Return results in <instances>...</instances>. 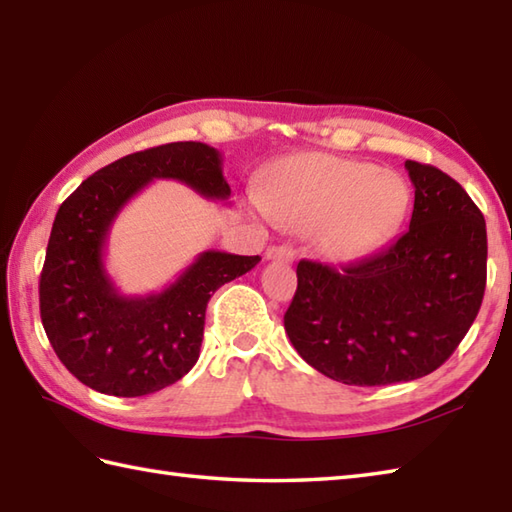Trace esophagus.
Here are the masks:
<instances>
[{"mask_svg": "<svg viewBox=\"0 0 512 512\" xmlns=\"http://www.w3.org/2000/svg\"><path fill=\"white\" fill-rule=\"evenodd\" d=\"M266 259H284V262H292V259H295V250L290 246H270L266 250Z\"/></svg>", "mask_w": 512, "mask_h": 512, "instance_id": "obj_1", "label": "esophagus"}]
</instances>
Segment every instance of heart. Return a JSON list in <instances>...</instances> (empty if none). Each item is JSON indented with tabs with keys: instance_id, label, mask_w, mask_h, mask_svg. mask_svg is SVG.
<instances>
[{
	"instance_id": "heart-1",
	"label": "heart",
	"mask_w": 512,
	"mask_h": 512,
	"mask_svg": "<svg viewBox=\"0 0 512 512\" xmlns=\"http://www.w3.org/2000/svg\"><path fill=\"white\" fill-rule=\"evenodd\" d=\"M259 209L279 224L310 231L334 262L372 253L400 226L409 187L396 171L325 154L288 158L270 173Z\"/></svg>"
}]
</instances>
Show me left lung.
Instances as JSON below:
<instances>
[{
  "label": "left lung",
  "instance_id": "8db88e82",
  "mask_svg": "<svg viewBox=\"0 0 512 512\" xmlns=\"http://www.w3.org/2000/svg\"><path fill=\"white\" fill-rule=\"evenodd\" d=\"M411 222L394 244L334 270L301 259L284 328L299 356L345 385L427 376L447 361L480 312L486 222L447 173L407 160Z\"/></svg>",
  "mask_w": 512,
  "mask_h": 512
}]
</instances>
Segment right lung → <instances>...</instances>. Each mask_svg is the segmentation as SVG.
I'll list each match as a JSON object with an SVG mask.
<instances>
[{"mask_svg":"<svg viewBox=\"0 0 512 512\" xmlns=\"http://www.w3.org/2000/svg\"><path fill=\"white\" fill-rule=\"evenodd\" d=\"M156 178L180 180L209 200L231 195L220 151L187 140L99 169L59 206L52 224L39 279L43 330L68 372L101 394L147 396L189 374L211 295L262 259L206 250L165 290L121 295L103 262L107 235L123 206Z\"/></svg>","mask_w":512,"mask_h":512,"instance_id":"1","label":"right lung"}]
</instances>
